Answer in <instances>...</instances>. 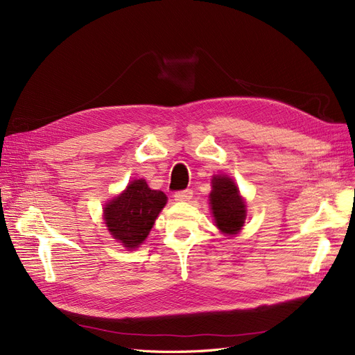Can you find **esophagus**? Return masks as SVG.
<instances>
[{
    "label": "esophagus",
    "mask_w": 355,
    "mask_h": 355,
    "mask_svg": "<svg viewBox=\"0 0 355 355\" xmlns=\"http://www.w3.org/2000/svg\"><path fill=\"white\" fill-rule=\"evenodd\" d=\"M173 197H175V200H176V201H189V200L192 198V191H191V189L176 191Z\"/></svg>",
    "instance_id": "esophagus-1"
}]
</instances>
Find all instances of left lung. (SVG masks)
Returning <instances> with one entry per match:
<instances>
[{
    "mask_svg": "<svg viewBox=\"0 0 355 355\" xmlns=\"http://www.w3.org/2000/svg\"><path fill=\"white\" fill-rule=\"evenodd\" d=\"M210 204L216 227L225 234H237L245 219V206L239 188L227 176H214Z\"/></svg>",
    "mask_w": 355,
    "mask_h": 355,
    "instance_id": "obj_1",
    "label": "left lung"
}]
</instances>
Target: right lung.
I'll return each instance as SVG.
<instances>
[{
  "mask_svg": "<svg viewBox=\"0 0 355 355\" xmlns=\"http://www.w3.org/2000/svg\"><path fill=\"white\" fill-rule=\"evenodd\" d=\"M166 201L164 192L151 189L144 179L133 180L120 197L106 204L105 223L115 240L135 249L148 237Z\"/></svg>",
  "mask_w": 355,
  "mask_h": 355,
  "instance_id": "1",
  "label": "right lung"
}]
</instances>
